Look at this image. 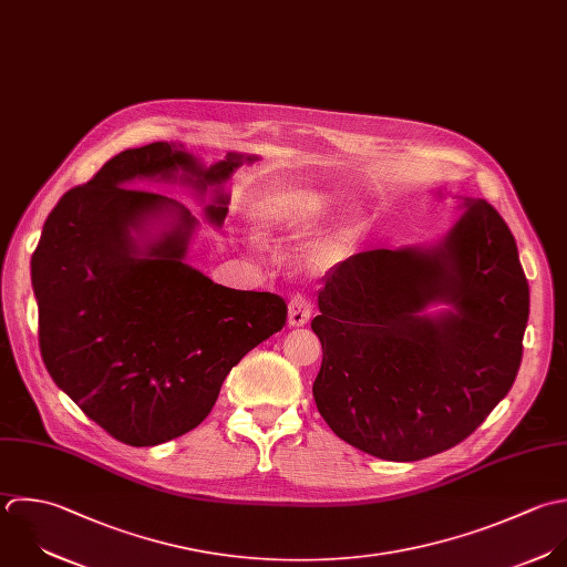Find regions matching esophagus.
I'll list each match as a JSON object with an SVG mask.
<instances>
[{"label":"esophagus","instance_id":"esophagus-1","mask_svg":"<svg viewBox=\"0 0 567 567\" xmlns=\"http://www.w3.org/2000/svg\"><path fill=\"white\" fill-rule=\"evenodd\" d=\"M311 313H313V302H311V298L307 293H296L289 300V324L291 327L307 324Z\"/></svg>","mask_w":567,"mask_h":567}]
</instances>
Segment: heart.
Segmentation results:
<instances>
[{
    "instance_id": "b5f03b06",
    "label": "heart",
    "mask_w": 567,
    "mask_h": 567,
    "mask_svg": "<svg viewBox=\"0 0 567 567\" xmlns=\"http://www.w3.org/2000/svg\"><path fill=\"white\" fill-rule=\"evenodd\" d=\"M329 200L318 192H285L269 198L262 207V216L271 225L302 227L324 216Z\"/></svg>"
}]
</instances>
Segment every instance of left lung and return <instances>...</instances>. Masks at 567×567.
<instances>
[{
    "label": "left lung",
    "instance_id": "left-lung-1",
    "mask_svg": "<svg viewBox=\"0 0 567 567\" xmlns=\"http://www.w3.org/2000/svg\"><path fill=\"white\" fill-rule=\"evenodd\" d=\"M433 249H369L336 265L311 320L322 342L313 400L347 444L417 462L473 435L508 395L530 289L517 243L484 198ZM456 313L420 319L431 301Z\"/></svg>",
    "mask_w": 567,
    "mask_h": 567
}]
</instances>
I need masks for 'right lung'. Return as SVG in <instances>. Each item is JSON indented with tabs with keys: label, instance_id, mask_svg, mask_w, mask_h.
Wrapping results in <instances>:
<instances>
[{
	"label": "right lung",
	"instance_id": "right-lung-1",
	"mask_svg": "<svg viewBox=\"0 0 567 567\" xmlns=\"http://www.w3.org/2000/svg\"><path fill=\"white\" fill-rule=\"evenodd\" d=\"M243 161L227 154L205 169L165 141L125 150L68 189L43 223L30 260L43 364L94 424L127 446L196 429L227 373L287 322L280 296L227 289L183 262L196 223L189 209L125 187L183 169L200 194L216 187L207 216L220 225L229 200L220 183ZM161 208L176 210L177 225L138 257L128 229Z\"/></svg>",
	"mask_w": 567,
	"mask_h": 567
}]
</instances>
